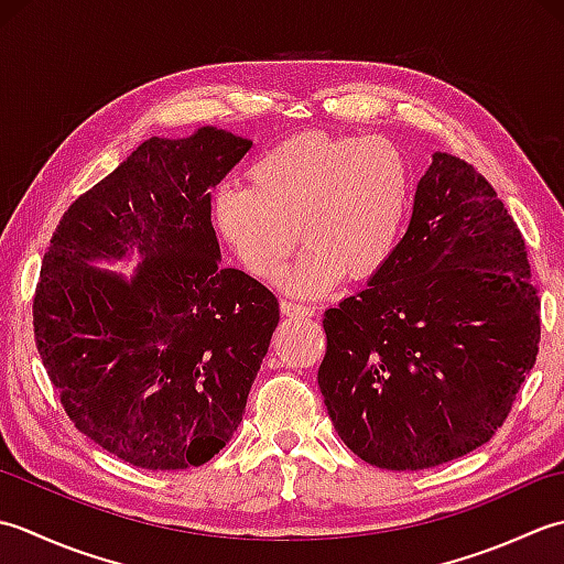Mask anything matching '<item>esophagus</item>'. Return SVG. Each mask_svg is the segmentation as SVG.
I'll return each mask as SVG.
<instances>
[{
    "mask_svg": "<svg viewBox=\"0 0 564 564\" xmlns=\"http://www.w3.org/2000/svg\"><path fill=\"white\" fill-rule=\"evenodd\" d=\"M280 308L284 316H314L316 308L314 306H304V304H296V302H290V299H282L280 302Z\"/></svg>",
    "mask_w": 564,
    "mask_h": 564,
    "instance_id": "34e87169",
    "label": "esophagus"
}]
</instances>
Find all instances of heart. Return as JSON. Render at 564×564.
Returning a JSON list of instances; mask_svg holds the SVG:
<instances>
[{"mask_svg": "<svg viewBox=\"0 0 564 564\" xmlns=\"http://www.w3.org/2000/svg\"><path fill=\"white\" fill-rule=\"evenodd\" d=\"M250 187L224 185L212 199L218 234L256 278H278L296 234L306 246L282 286L321 296L367 278L392 256L409 209V167L377 135L306 131L284 138L248 167Z\"/></svg>", "mask_w": 564, "mask_h": 564, "instance_id": "obj_1", "label": "heart"}]
</instances>
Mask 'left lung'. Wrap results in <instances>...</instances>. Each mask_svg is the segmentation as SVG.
Wrapping results in <instances>:
<instances>
[{"instance_id": "1", "label": "left lung", "mask_w": 564, "mask_h": 564, "mask_svg": "<svg viewBox=\"0 0 564 564\" xmlns=\"http://www.w3.org/2000/svg\"><path fill=\"white\" fill-rule=\"evenodd\" d=\"M525 243L497 192L433 153L411 221L365 290L326 308L318 367L333 429L382 469H426L485 445L540 340Z\"/></svg>"}]
</instances>
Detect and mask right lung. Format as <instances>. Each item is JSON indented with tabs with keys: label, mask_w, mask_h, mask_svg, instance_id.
Wrapping results in <instances>:
<instances>
[{
	"label": "right lung",
	"mask_w": 564,
	"mask_h": 564,
	"mask_svg": "<svg viewBox=\"0 0 564 564\" xmlns=\"http://www.w3.org/2000/svg\"><path fill=\"white\" fill-rule=\"evenodd\" d=\"M252 141L148 138L57 224L33 299L45 372L79 433L143 469L199 467L234 438L280 324L221 268L212 192ZM133 259L123 275L108 268Z\"/></svg>",
	"instance_id": "add662e5"
}]
</instances>
